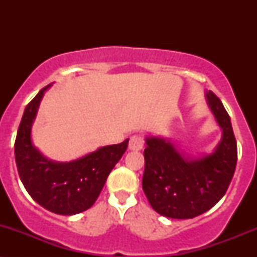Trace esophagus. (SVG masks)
Wrapping results in <instances>:
<instances>
[{
  "instance_id": "esophagus-1",
  "label": "esophagus",
  "mask_w": 257,
  "mask_h": 257,
  "mask_svg": "<svg viewBox=\"0 0 257 257\" xmlns=\"http://www.w3.org/2000/svg\"><path fill=\"white\" fill-rule=\"evenodd\" d=\"M144 147V138L141 135H133L129 140V150L132 151H140Z\"/></svg>"
}]
</instances>
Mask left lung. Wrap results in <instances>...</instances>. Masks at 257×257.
<instances>
[{
    "mask_svg": "<svg viewBox=\"0 0 257 257\" xmlns=\"http://www.w3.org/2000/svg\"><path fill=\"white\" fill-rule=\"evenodd\" d=\"M205 101L222 134L210 153L191 157L169 139L146 137L143 190L153 210L172 219H192L225 196L237 164L231 118L220 99L205 90Z\"/></svg>",
    "mask_w": 257,
    "mask_h": 257,
    "instance_id": "obj_1",
    "label": "left lung"
}]
</instances>
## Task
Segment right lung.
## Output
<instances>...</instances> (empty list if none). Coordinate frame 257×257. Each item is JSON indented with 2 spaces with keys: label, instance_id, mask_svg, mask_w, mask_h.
Instances as JSON below:
<instances>
[{
  "label": "right lung",
  "instance_id": "obj_1",
  "mask_svg": "<svg viewBox=\"0 0 257 257\" xmlns=\"http://www.w3.org/2000/svg\"><path fill=\"white\" fill-rule=\"evenodd\" d=\"M48 84L26 106L14 144L20 180L35 202L59 215H75L89 209L98 199L108 174L122 158L129 139L70 162L48 159L34 145L32 124Z\"/></svg>",
  "mask_w": 257,
  "mask_h": 257
}]
</instances>
